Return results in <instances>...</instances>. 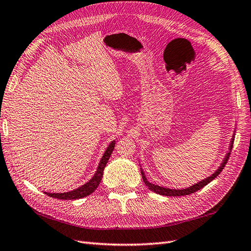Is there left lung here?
Wrapping results in <instances>:
<instances>
[{
    "label": "left lung",
    "instance_id": "obj_1",
    "mask_svg": "<svg viewBox=\"0 0 251 251\" xmlns=\"http://www.w3.org/2000/svg\"><path fill=\"white\" fill-rule=\"evenodd\" d=\"M233 137H234V136H233ZM232 146H233V138L231 139V143H230V148H229L230 151H231V149H232ZM229 156H230V151H228V153H227V155L225 156V158H224V160H223L221 166H220V168L217 170V172L212 174L210 177H208V178H206V179H204V180L200 181L199 183H197V184H195V185H193V186H191V187H188V188H184V189H171V188H164V187H162V186L155 185V184L151 183V182H149V181L147 180L146 176H144L143 172L141 171L142 179H143L144 184H146V185L149 187L150 191L154 192V193H156V194H159V195L169 196V197H178V196L191 195V194H193V193H195V192H197V191H199V189H201V188L204 187L205 185H207V184L209 183V182H211L215 178H217L218 175L223 171L224 166H225V164L227 163V161H228Z\"/></svg>",
    "mask_w": 251,
    "mask_h": 251
}]
</instances>
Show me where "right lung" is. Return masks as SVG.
Listing matches in <instances>:
<instances>
[{"label":"right lung","instance_id":"add662e5","mask_svg":"<svg viewBox=\"0 0 251 251\" xmlns=\"http://www.w3.org/2000/svg\"><path fill=\"white\" fill-rule=\"evenodd\" d=\"M114 147H115V141H112L110 143V146L108 147V149L105 150V151H104V154H103L101 160L100 162V165H98L94 177L91 179L89 182H87L86 184H83L82 186H80L76 189H74V191H72V192L62 193V194H54V193H53V194L45 193V194H47L49 197H52V198H56V199H59V200L80 199V198H83V197H87V196L92 194L97 188V186L100 185V180L102 178V174H103V170L105 168V164H107L111 154L113 153Z\"/></svg>","mask_w":251,"mask_h":251}]
</instances>
